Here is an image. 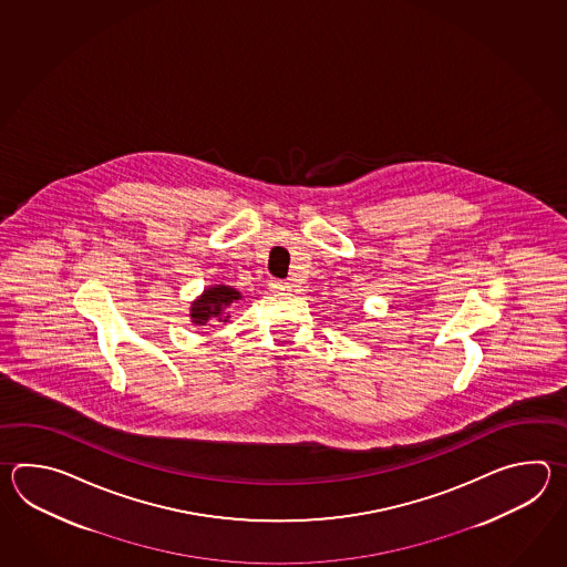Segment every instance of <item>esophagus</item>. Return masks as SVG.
Masks as SVG:
<instances>
[{
  "label": "esophagus",
  "instance_id": "34e87169",
  "mask_svg": "<svg viewBox=\"0 0 567 567\" xmlns=\"http://www.w3.org/2000/svg\"><path fill=\"white\" fill-rule=\"evenodd\" d=\"M269 286L274 289H278V291L289 288L288 281H284V279H271V284H269Z\"/></svg>",
  "mask_w": 567,
  "mask_h": 567
}]
</instances>
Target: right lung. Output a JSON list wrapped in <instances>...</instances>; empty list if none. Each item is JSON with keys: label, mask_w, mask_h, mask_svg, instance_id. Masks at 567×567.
<instances>
[{"label": "right lung", "mask_w": 567, "mask_h": 567, "mask_svg": "<svg viewBox=\"0 0 567 567\" xmlns=\"http://www.w3.org/2000/svg\"><path fill=\"white\" fill-rule=\"evenodd\" d=\"M243 300V293L239 289L225 284L208 286L205 291L190 303V322L194 326H210L217 322H229L230 310L235 303Z\"/></svg>", "instance_id": "1"}]
</instances>
